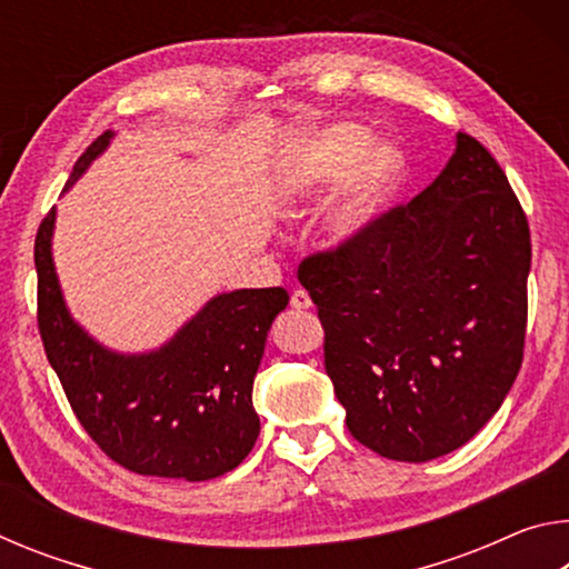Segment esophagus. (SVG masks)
Instances as JSON below:
<instances>
[{
  "instance_id": "obj_1",
  "label": "esophagus",
  "mask_w": 569,
  "mask_h": 569,
  "mask_svg": "<svg viewBox=\"0 0 569 569\" xmlns=\"http://www.w3.org/2000/svg\"><path fill=\"white\" fill-rule=\"evenodd\" d=\"M311 306H313L311 296H308L306 291H301V288H298V291H293L291 308H296V311H306V308H311Z\"/></svg>"
}]
</instances>
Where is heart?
Segmentation results:
<instances>
[{"instance_id": "1", "label": "heart", "mask_w": 569, "mask_h": 569, "mask_svg": "<svg viewBox=\"0 0 569 569\" xmlns=\"http://www.w3.org/2000/svg\"><path fill=\"white\" fill-rule=\"evenodd\" d=\"M369 132L359 124H331L313 132L301 150V178L308 186H333L343 180L339 196L326 213L323 228L331 243L356 246L371 233L397 188L401 160L387 146L369 148Z\"/></svg>"}]
</instances>
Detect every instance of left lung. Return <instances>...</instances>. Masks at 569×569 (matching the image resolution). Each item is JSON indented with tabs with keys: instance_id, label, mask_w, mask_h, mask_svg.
Masks as SVG:
<instances>
[{
	"instance_id": "1",
	"label": "left lung",
	"mask_w": 569,
	"mask_h": 569,
	"mask_svg": "<svg viewBox=\"0 0 569 569\" xmlns=\"http://www.w3.org/2000/svg\"><path fill=\"white\" fill-rule=\"evenodd\" d=\"M529 261L525 210L467 132L439 178L361 243L303 258L298 281L356 441L429 461L495 417L522 366Z\"/></svg>"
}]
</instances>
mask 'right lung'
Returning <instances> with one entry per match:
<instances>
[{
  "label": "right lung",
  "instance_id": "right-lung-1",
  "mask_svg": "<svg viewBox=\"0 0 569 569\" xmlns=\"http://www.w3.org/2000/svg\"><path fill=\"white\" fill-rule=\"evenodd\" d=\"M102 132L74 162L64 190L108 148ZM54 208L34 238L37 326L77 421L120 467L146 477L206 481L236 469L261 421L253 379L288 293H220L158 351H108L72 321L52 263Z\"/></svg>",
  "mask_w": 569,
  "mask_h": 569
}]
</instances>
